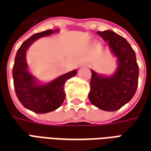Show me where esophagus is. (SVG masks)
I'll use <instances>...</instances> for the list:
<instances>
[{
    "mask_svg": "<svg viewBox=\"0 0 151 151\" xmlns=\"http://www.w3.org/2000/svg\"><path fill=\"white\" fill-rule=\"evenodd\" d=\"M81 67H88V65H81Z\"/></svg>",
    "mask_w": 151,
    "mask_h": 151,
    "instance_id": "obj_1",
    "label": "esophagus"
}]
</instances>
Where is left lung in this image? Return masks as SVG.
<instances>
[{
  "label": "left lung",
  "instance_id": "8db88e82",
  "mask_svg": "<svg viewBox=\"0 0 151 151\" xmlns=\"http://www.w3.org/2000/svg\"><path fill=\"white\" fill-rule=\"evenodd\" d=\"M97 34L109 42L112 52L117 58V71L111 76H100L91 70V104L99 109L113 112L121 109L132 99L138 86L139 66L136 53L123 37L111 30Z\"/></svg>",
  "mask_w": 151,
  "mask_h": 151
}]
</instances>
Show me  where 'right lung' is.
I'll list each match as a JSON object with an SVG mask.
<instances>
[{
    "label": "right lung",
    "mask_w": 151,
    "mask_h": 151,
    "mask_svg": "<svg viewBox=\"0 0 151 151\" xmlns=\"http://www.w3.org/2000/svg\"><path fill=\"white\" fill-rule=\"evenodd\" d=\"M56 32L58 29H48L34 34L22 43L14 58L12 74L15 93L22 105L36 113H49L62 105L65 98V83L77 73L76 70H74L47 84L39 85L28 70L25 58L29 47L39 38Z\"/></svg>",
    "instance_id": "right-lung-1"
}]
</instances>
